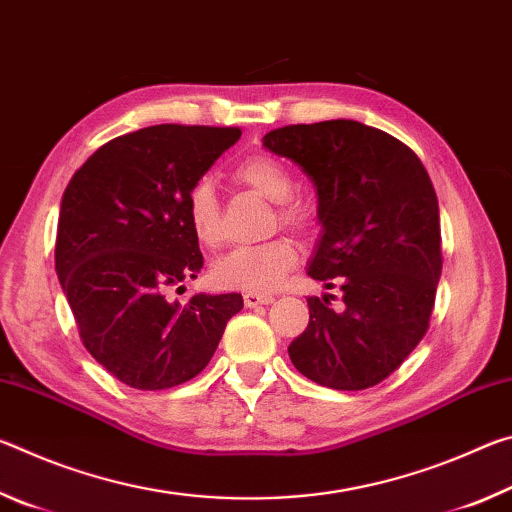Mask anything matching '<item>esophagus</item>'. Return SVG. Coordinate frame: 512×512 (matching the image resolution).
<instances>
[{
	"mask_svg": "<svg viewBox=\"0 0 512 512\" xmlns=\"http://www.w3.org/2000/svg\"><path fill=\"white\" fill-rule=\"evenodd\" d=\"M271 302H273V296H268V293H246V296H244V305L248 309L271 305Z\"/></svg>",
	"mask_w": 512,
	"mask_h": 512,
	"instance_id": "34e87169",
	"label": "esophagus"
}]
</instances>
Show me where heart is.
<instances>
[{"label": "heart", "mask_w": 512, "mask_h": 512, "mask_svg": "<svg viewBox=\"0 0 512 512\" xmlns=\"http://www.w3.org/2000/svg\"><path fill=\"white\" fill-rule=\"evenodd\" d=\"M232 180L248 189H253L266 201L275 203L273 223H280L284 230L296 235H311L318 228L316 207L293 198V176L273 155L255 153L239 160L232 167ZM187 221L196 241L205 248H216L221 244V201L212 185V180L201 178L189 187ZM296 246L287 237L268 239L259 246L235 248L216 259L212 264V280L223 289H239L248 293L273 291L284 280V275L296 264Z\"/></svg>", "instance_id": "1"}]
</instances>
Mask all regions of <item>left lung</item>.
<instances>
[{
	"mask_svg": "<svg viewBox=\"0 0 512 512\" xmlns=\"http://www.w3.org/2000/svg\"><path fill=\"white\" fill-rule=\"evenodd\" d=\"M264 146L314 180L323 239L307 273L343 293L339 309L334 296L307 298L293 366L336 391L377 386L427 334L436 302L443 239L429 173L404 142L352 119L275 128Z\"/></svg>",
	"mask_w": 512,
	"mask_h": 512,
	"instance_id": "1",
	"label": "left lung"
}]
</instances>
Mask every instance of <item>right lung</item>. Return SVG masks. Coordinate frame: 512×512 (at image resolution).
Here are the masks:
<instances>
[{
  "instance_id": "obj_1",
  "label": "right lung",
  "mask_w": 512,
  "mask_h": 512,
  "mask_svg": "<svg viewBox=\"0 0 512 512\" xmlns=\"http://www.w3.org/2000/svg\"><path fill=\"white\" fill-rule=\"evenodd\" d=\"M241 137L235 126L158 124L119 135L74 171L63 194L56 273L94 359L140 391L196 377L241 293L169 300L203 268L187 192Z\"/></svg>"
}]
</instances>
